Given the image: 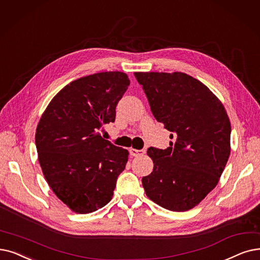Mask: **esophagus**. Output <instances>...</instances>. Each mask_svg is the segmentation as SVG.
Returning <instances> with one entry per match:
<instances>
[{
    "label": "esophagus",
    "mask_w": 260,
    "mask_h": 260,
    "mask_svg": "<svg viewBox=\"0 0 260 260\" xmlns=\"http://www.w3.org/2000/svg\"><path fill=\"white\" fill-rule=\"evenodd\" d=\"M145 153V151L143 150H136V149H131L129 150V154L133 157H138V156H142Z\"/></svg>",
    "instance_id": "1"
}]
</instances>
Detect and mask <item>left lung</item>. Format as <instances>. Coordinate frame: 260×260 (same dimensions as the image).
<instances>
[{
	"label": "left lung",
	"instance_id": "8db88e82",
	"mask_svg": "<svg viewBox=\"0 0 260 260\" xmlns=\"http://www.w3.org/2000/svg\"><path fill=\"white\" fill-rule=\"evenodd\" d=\"M155 119L171 132L166 150L150 148L153 172L142 177L157 205L186 211L219 183L231 154V122L221 101L182 72H135Z\"/></svg>",
	"mask_w": 260,
	"mask_h": 260
}]
</instances>
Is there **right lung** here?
<instances>
[{"instance_id": "add662e5", "label": "right lung", "mask_w": 260, "mask_h": 260, "mask_svg": "<svg viewBox=\"0 0 260 260\" xmlns=\"http://www.w3.org/2000/svg\"><path fill=\"white\" fill-rule=\"evenodd\" d=\"M129 85L125 73L101 72L63 87L42 114L36 129L44 178L63 204L90 213L112 199L128 151L101 137L115 122L116 106Z\"/></svg>"}]
</instances>
